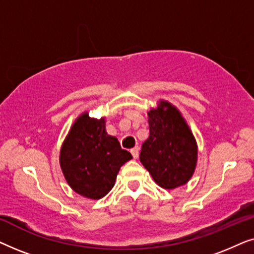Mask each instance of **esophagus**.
Wrapping results in <instances>:
<instances>
[{
	"label": "esophagus",
	"instance_id": "1",
	"mask_svg": "<svg viewBox=\"0 0 254 254\" xmlns=\"http://www.w3.org/2000/svg\"><path fill=\"white\" fill-rule=\"evenodd\" d=\"M138 152H140V148L138 147H134L133 149H130V154L133 155L134 158L138 157Z\"/></svg>",
	"mask_w": 254,
	"mask_h": 254
}]
</instances>
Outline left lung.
I'll use <instances>...</instances> for the list:
<instances>
[{"label": "left lung", "instance_id": "left-lung-1", "mask_svg": "<svg viewBox=\"0 0 254 254\" xmlns=\"http://www.w3.org/2000/svg\"><path fill=\"white\" fill-rule=\"evenodd\" d=\"M148 116L149 137L142 144L140 161L159 186L173 190L189 182L195 170V138L179 111L168 102H161Z\"/></svg>", "mask_w": 254, "mask_h": 254}]
</instances>
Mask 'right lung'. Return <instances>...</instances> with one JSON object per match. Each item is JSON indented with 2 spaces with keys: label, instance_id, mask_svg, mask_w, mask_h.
I'll list each match as a JSON object with an SVG mask.
<instances>
[{
  "label": "right lung",
  "instance_id": "add662e5",
  "mask_svg": "<svg viewBox=\"0 0 254 254\" xmlns=\"http://www.w3.org/2000/svg\"><path fill=\"white\" fill-rule=\"evenodd\" d=\"M130 158L118 138L106 133L104 118L92 119L84 113L62 144L60 165L76 193L98 200L112 190L120 168Z\"/></svg>",
  "mask_w": 254,
  "mask_h": 254
}]
</instances>
